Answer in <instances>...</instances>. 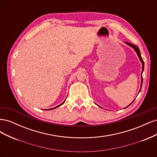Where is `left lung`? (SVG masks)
<instances>
[{
    "label": "left lung",
    "mask_w": 157,
    "mask_h": 157,
    "mask_svg": "<svg viewBox=\"0 0 157 157\" xmlns=\"http://www.w3.org/2000/svg\"><path fill=\"white\" fill-rule=\"evenodd\" d=\"M125 43L126 44H128V46H130V47H132V48H134V50L136 51V54H137V55L138 56V58H140V61H141V63H142V71H141V88H140V91H139V93H140V90H141V86H142V83H143V77H142V73H143V71H144V60H143V59H142V58H141V53H140V49L138 48V47L137 46H135V45H134V44H132L131 43H129V42H125ZM133 101L129 105H128L126 107H128V106H130L131 104L133 103ZM126 107H125V108H126ZM124 108V109H125Z\"/></svg>",
    "instance_id": "left-lung-1"
}]
</instances>
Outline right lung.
Listing matches in <instances>:
<instances>
[{
	"label": "right lung",
	"instance_id": "obj_1",
	"mask_svg": "<svg viewBox=\"0 0 157 157\" xmlns=\"http://www.w3.org/2000/svg\"><path fill=\"white\" fill-rule=\"evenodd\" d=\"M65 100H66V99H65ZM65 100L61 103V104H60V105H58V106H56V107H54V108H52V109H46V110H52V109H54L55 108H57V107H59V106H61V105H63V104L65 103Z\"/></svg>",
	"mask_w": 157,
	"mask_h": 157
}]
</instances>
